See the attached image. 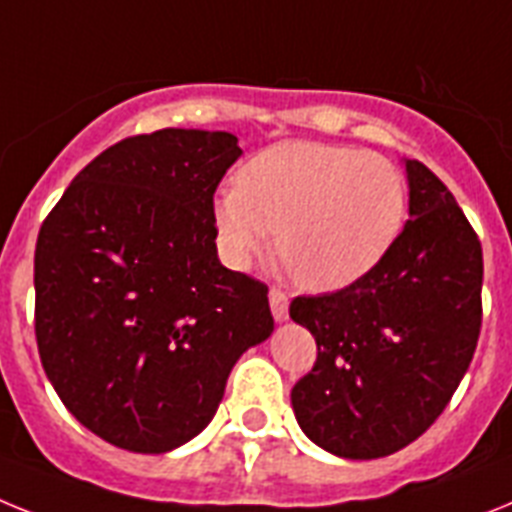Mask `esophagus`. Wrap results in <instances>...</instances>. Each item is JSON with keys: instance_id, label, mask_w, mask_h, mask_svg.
<instances>
[{"instance_id": "34e87169", "label": "esophagus", "mask_w": 512, "mask_h": 512, "mask_svg": "<svg viewBox=\"0 0 512 512\" xmlns=\"http://www.w3.org/2000/svg\"><path fill=\"white\" fill-rule=\"evenodd\" d=\"M270 312H273V320L286 322L289 320V296L283 294L281 289H270Z\"/></svg>"}]
</instances>
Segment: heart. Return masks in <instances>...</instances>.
<instances>
[{"instance_id":"obj_1","label":"heart","mask_w":512,"mask_h":512,"mask_svg":"<svg viewBox=\"0 0 512 512\" xmlns=\"http://www.w3.org/2000/svg\"><path fill=\"white\" fill-rule=\"evenodd\" d=\"M236 184L213 203L223 257L252 268L278 231L283 270L320 294L349 289L380 268L409 210L401 169L346 145H273L244 163Z\"/></svg>"}]
</instances>
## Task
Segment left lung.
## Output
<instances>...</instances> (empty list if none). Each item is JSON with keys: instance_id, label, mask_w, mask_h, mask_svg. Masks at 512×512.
<instances>
[{"instance_id": "obj_1", "label": "left lung", "mask_w": 512, "mask_h": 512, "mask_svg": "<svg viewBox=\"0 0 512 512\" xmlns=\"http://www.w3.org/2000/svg\"><path fill=\"white\" fill-rule=\"evenodd\" d=\"M403 169L409 221L380 268L289 307L317 343L315 367L291 390L296 422L349 461L424 435L466 375L482 328V244L424 163L403 158Z\"/></svg>"}]
</instances>
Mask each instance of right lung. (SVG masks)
<instances>
[{
    "mask_svg": "<svg viewBox=\"0 0 512 512\" xmlns=\"http://www.w3.org/2000/svg\"><path fill=\"white\" fill-rule=\"evenodd\" d=\"M231 132L158 130L111 145L38 231L36 341L77 422L169 453L216 416L239 356L273 333L268 286L223 268L213 192Z\"/></svg>",
    "mask_w": 512,
    "mask_h": 512,
    "instance_id": "add662e5",
    "label": "right lung"
}]
</instances>
